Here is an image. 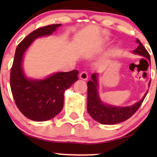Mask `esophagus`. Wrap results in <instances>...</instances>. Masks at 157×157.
Returning a JSON list of instances; mask_svg holds the SVG:
<instances>
[{
  "label": "esophagus",
  "mask_w": 157,
  "mask_h": 157,
  "mask_svg": "<svg viewBox=\"0 0 157 157\" xmlns=\"http://www.w3.org/2000/svg\"><path fill=\"white\" fill-rule=\"evenodd\" d=\"M79 78L81 79H83V80L84 81H86L88 79L87 73L86 71H82L81 73H80V74H79Z\"/></svg>",
  "instance_id": "obj_1"
}]
</instances>
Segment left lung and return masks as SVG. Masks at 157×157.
<instances>
[{
	"mask_svg": "<svg viewBox=\"0 0 157 157\" xmlns=\"http://www.w3.org/2000/svg\"><path fill=\"white\" fill-rule=\"evenodd\" d=\"M136 41L139 44V46L134 50L133 52L146 57L151 63L149 52L145 48V47L141 44L140 40L136 39ZM91 78L92 80L89 81L87 83V111L94 120L102 124H116L129 119L141 106L148 92L147 91L145 94L142 99L136 103L133 106L119 107L106 105L103 104L101 101L100 100L98 94L97 74H92Z\"/></svg>",
	"mask_w": 157,
	"mask_h": 157,
	"instance_id": "1",
	"label": "left lung"
}]
</instances>
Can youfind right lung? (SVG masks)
<instances>
[{
	"instance_id": "right-lung-1",
	"label": "right lung",
	"mask_w": 157,
	"mask_h": 157,
	"mask_svg": "<svg viewBox=\"0 0 157 157\" xmlns=\"http://www.w3.org/2000/svg\"><path fill=\"white\" fill-rule=\"evenodd\" d=\"M61 24H52L35 30L17 46L10 69V84L15 103L25 117L44 121L56 117L63 106L64 92L78 80V71L59 72L44 80L27 78L22 69L25 51L36 38L51 35Z\"/></svg>"
}]
</instances>
